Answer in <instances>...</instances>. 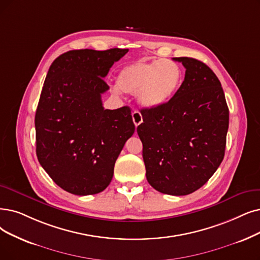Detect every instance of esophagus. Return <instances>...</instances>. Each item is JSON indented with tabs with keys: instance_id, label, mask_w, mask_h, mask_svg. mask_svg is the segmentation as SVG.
Instances as JSON below:
<instances>
[{
	"instance_id": "obj_1",
	"label": "esophagus",
	"mask_w": 260,
	"mask_h": 260,
	"mask_svg": "<svg viewBox=\"0 0 260 260\" xmlns=\"http://www.w3.org/2000/svg\"><path fill=\"white\" fill-rule=\"evenodd\" d=\"M132 119L134 124H136V127H138L141 122H143V117H142V114L139 111H134L132 113Z\"/></svg>"
}]
</instances>
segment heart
Returning <instances> with one entry per match:
<instances>
[{"label":"heart","mask_w":260,"mask_h":260,"mask_svg":"<svg viewBox=\"0 0 260 260\" xmlns=\"http://www.w3.org/2000/svg\"><path fill=\"white\" fill-rule=\"evenodd\" d=\"M180 66L168 59L136 61L120 69L116 83L124 92H137L145 108H158L170 101L182 84Z\"/></svg>","instance_id":"1"}]
</instances>
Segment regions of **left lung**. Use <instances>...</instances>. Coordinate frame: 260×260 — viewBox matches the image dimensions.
<instances>
[{"label": "left lung", "instance_id": "1", "mask_svg": "<svg viewBox=\"0 0 260 260\" xmlns=\"http://www.w3.org/2000/svg\"><path fill=\"white\" fill-rule=\"evenodd\" d=\"M174 60L185 68L184 81L163 106L141 110L137 131L149 184L181 196L199 190L223 161L230 111L221 82L208 66L192 57Z\"/></svg>", "mask_w": 260, "mask_h": 260}]
</instances>
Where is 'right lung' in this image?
I'll use <instances>...</instances> for the list:
<instances>
[{
    "instance_id": "right-lung-1",
    "label": "right lung",
    "mask_w": 260,
    "mask_h": 260,
    "mask_svg": "<svg viewBox=\"0 0 260 260\" xmlns=\"http://www.w3.org/2000/svg\"><path fill=\"white\" fill-rule=\"evenodd\" d=\"M128 49L72 50L54 59L35 115L36 154L61 189L76 195L102 192L136 130L131 110H105V78Z\"/></svg>"
}]
</instances>
